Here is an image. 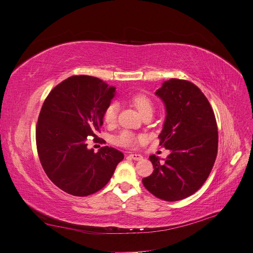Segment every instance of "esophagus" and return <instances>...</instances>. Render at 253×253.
I'll list each match as a JSON object with an SVG mask.
<instances>
[{
  "label": "esophagus",
  "instance_id": "obj_1",
  "mask_svg": "<svg viewBox=\"0 0 253 253\" xmlns=\"http://www.w3.org/2000/svg\"><path fill=\"white\" fill-rule=\"evenodd\" d=\"M129 157L134 161H140L143 159V157L139 154H131V155H129Z\"/></svg>",
  "mask_w": 253,
  "mask_h": 253
}]
</instances>
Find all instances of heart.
I'll return each instance as SVG.
<instances>
[{"label":"heart","instance_id":"b5f03b06","mask_svg":"<svg viewBox=\"0 0 253 253\" xmlns=\"http://www.w3.org/2000/svg\"><path fill=\"white\" fill-rule=\"evenodd\" d=\"M130 102L134 105V107L137 109V111L139 112V114L141 116H143L144 114H147V113H153V110H154L153 102H151L148 96H146L143 93L134 94L130 98ZM118 111H119V105H118L116 102L110 103L104 112V121L110 125L114 124L117 120ZM136 140H137L136 136L134 135L133 133H131L127 130L120 132L114 138V142L117 145L124 146V147L133 146L136 143Z\"/></svg>","mask_w":253,"mask_h":253}]
</instances>
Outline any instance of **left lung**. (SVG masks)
Wrapping results in <instances>:
<instances>
[{
  "label": "left lung",
  "instance_id": "1",
  "mask_svg": "<svg viewBox=\"0 0 253 253\" xmlns=\"http://www.w3.org/2000/svg\"><path fill=\"white\" fill-rule=\"evenodd\" d=\"M156 95L166 109L160 144L171 154L165 162L149 157L155 170L142 183L158 198L177 201L196 192L212 169L218 137L215 117L206 95L189 81L167 80Z\"/></svg>",
  "mask_w": 253,
  "mask_h": 253
}]
</instances>
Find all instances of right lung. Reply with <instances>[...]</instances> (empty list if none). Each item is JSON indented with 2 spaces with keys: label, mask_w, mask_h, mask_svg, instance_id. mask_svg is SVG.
I'll use <instances>...</instances> for the list:
<instances>
[{
  "label": "right lung",
  "mask_w": 253,
  "mask_h": 253,
  "mask_svg": "<svg viewBox=\"0 0 253 253\" xmlns=\"http://www.w3.org/2000/svg\"><path fill=\"white\" fill-rule=\"evenodd\" d=\"M116 88L98 78L71 76L50 91L37 126V147L46 176L74 196H87L105 187L124 155L104 146L87 148L86 137L96 138L104 112Z\"/></svg>",
  "instance_id": "right-lung-1"
}]
</instances>
